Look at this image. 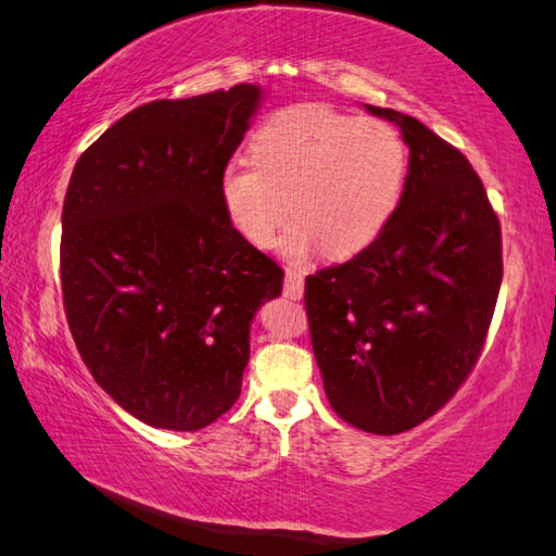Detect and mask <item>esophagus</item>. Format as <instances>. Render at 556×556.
Segmentation results:
<instances>
[{
	"label": "esophagus",
	"mask_w": 556,
	"mask_h": 556,
	"mask_svg": "<svg viewBox=\"0 0 556 556\" xmlns=\"http://www.w3.org/2000/svg\"><path fill=\"white\" fill-rule=\"evenodd\" d=\"M283 293L290 300H300L305 293V276L298 268H286V283H283Z\"/></svg>",
	"instance_id": "obj_1"
}]
</instances>
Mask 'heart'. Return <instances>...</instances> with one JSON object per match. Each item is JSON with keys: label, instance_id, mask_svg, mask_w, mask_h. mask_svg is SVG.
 <instances>
[{"label": "heart", "instance_id": "b5f03b06", "mask_svg": "<svg viewBox=\"0 0 556 556\" xmlns=\"http://www.w3.org/2000/svg\"><path fill=\"white\" fill-rule=\"evenodd\" d=\"M405 173V141L391 124L305 104L261 126L253 159L224 165L219 198L233 229L258 247H268L293 204L298 219L280 241L283 251L300 256L319 243L342 258L388 227Z\"/></svg>", "mask_w": 556, "mask_h": 556}]
</instances>
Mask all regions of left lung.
Here are the masks:
<instances>
[{"mask_svg": "<svg viewBox=\"0 0 556 556\" xmlns=\"http://www.w3.org/2000/svg\"><path fill=\"white\" fill-rule=\"evenodd\" d=\"M410 149L388 227L305 280L309 339L334 413L371 434L432 417L469 378L503 280L501 222L466 155L415 116L366 104Z\"/></svg>", "mask_w": 556, "mask_h": 556, "instance_id": "left-lung-1", "label": "left lung"}]
</instances>
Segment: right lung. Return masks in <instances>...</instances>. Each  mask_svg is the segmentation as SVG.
I'll return each mask as SVG.
<instances>
[{"instance_id": "1", "label": "right lung", "mask_w": 556, "mask_h": 556, "mask_svg": "<svg viewBox=\"0 0 556 556\" xmlns=\"http://www.w3.org/2000/svg\"><path fill=\"white\" fill-rule=\"evenodd\" d=\"M258 102L261 87L243 83L136 106L67 185V327L102 391L161 430H202L237 403L253 315L283 290V270L219 198Z\"/></svg>"}]
</instances>
